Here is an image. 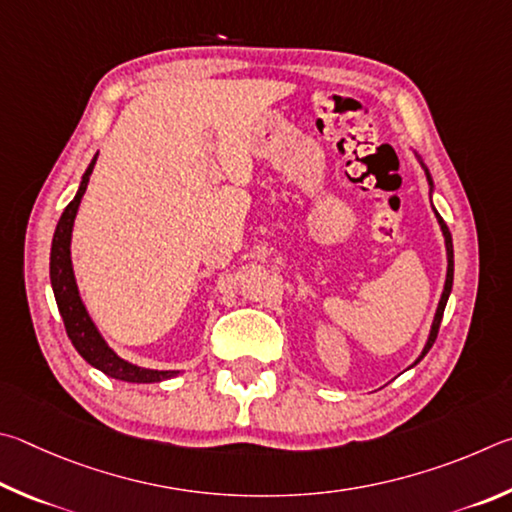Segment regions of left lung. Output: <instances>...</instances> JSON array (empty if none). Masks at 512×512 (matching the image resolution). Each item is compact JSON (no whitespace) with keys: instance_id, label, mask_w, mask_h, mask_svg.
Segmentation results:
<instances>
[{"instance_id":"8db88e82","label":"left lung","mask_w":512,"mask_h":512,"mask_svg":"<svg viewBox=\"0 0 512 512\" xmlns=\"http://www.w3.org/2000/svg\"><path fill=\"white\" fill-rule=\"evenodd\" d=\"M420 166L425 168V175L429 179V186H434L432 182V175H429L427 166L420 161ZM436 220L438 224H441V231H443V238H445V249H447V276H445V288H443V294H441V301H438V308H436V315H434V324H432V330H429V337H427V344L423 348V353H420L418 360L414 364H418L423 357L429 353V348L434 346L436 342V335H438V328H441V319H443V312H445V306H447V299H450V292H452V283H454V245H452V233L450 229H447V224L443 222L441 215L436 213Z\"/></svg>"}]
</instances>
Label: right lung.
<instances>
[{"instance_id":"add662e5","label":"right lung","mask_w":512,"mask_h":512,"mask_svg":"<svg viewBox=\"0 0 512 512\" xmlns=\"http://www.w3.org/2000/svg\"><path fill=\"white\" fill-rule=\"evenodd\" d=\"M94 164H96V157L92 159V164L87 166L83 179H80L76 197L67 204V209L62 211L56 233H53V242H51V263H49L51 288H53V297H56V303H58L60 317L65 321L67 337L71 339V344H74L78 355L83 357L87 364H92L94 369L103 371L114 380L137 382V384L170 380L175 378L179 371L143 369V366L130 364L128 360H123V357L116 355L112 348L107 346L103 335L98 333L92 317L87 315L83 299H80L74 267H71V231H74L78 206L85 195V188L89 182V175H92L94 170Z\"/></svg>"}]
</instances>
